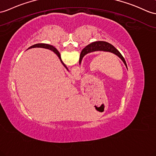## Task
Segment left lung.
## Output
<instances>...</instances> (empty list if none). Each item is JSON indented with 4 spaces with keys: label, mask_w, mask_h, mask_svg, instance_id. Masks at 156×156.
I'll return each instance as SVG.
<instances>
[{
    "label": "left lung",
    "mask_w": 156,
    "mask_h": 156,
    "mask_svg": "<svg viewBox=\"0 0 156 156\" xmlns=\"http://www.w3.org/2000/svg\"><path fill=\"white\" fill-rule=\"evenodd\" d=\"M98 51L111 52L114 54H115L116 55L119 57V58L121 59V60L122 61L123 63H124V65L126 66L127 68L126 61H125L123 56L119 52V51L114 47L112 44L107 42V41H94V42L89 44L88 45H87L85 48H83V49L81 53L80 58H79V64L81 63V61L83 58V57H84L86 54H89V53H90V52Z\"/></svg>",
    "instance_id": "obj_1"
}]
</instances>
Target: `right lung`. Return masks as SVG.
<instances>
[{
    "mask_svg": "<svg viewBox=\"0 0 156 156\" xmlns=\"http://www.w3.org/2000/svg\"><path fill=\"white\" fill-rule=\"evenodd\" d=\"M36 47H37V48H45V49H51V50H52L53 51H54L57 55L58 56V58H59V59H60V61H61V62L62 63V64L64 66V67H65L66 68V69L68 70L67 67L66 66L65 64H64V63H63V62H62V58H61V55H60L59 52L58 51V49H57L55 48H54V46H52V45H49V44H37L32 45V46L30 47L29 48H36ZM29 48H28V49H29Z\"/></svg>",
    "mask_w": 156,
    "mask_h": 156,
    "instance_id": "right-lung-1",
    "label": "right lung"
}]
</instances>
